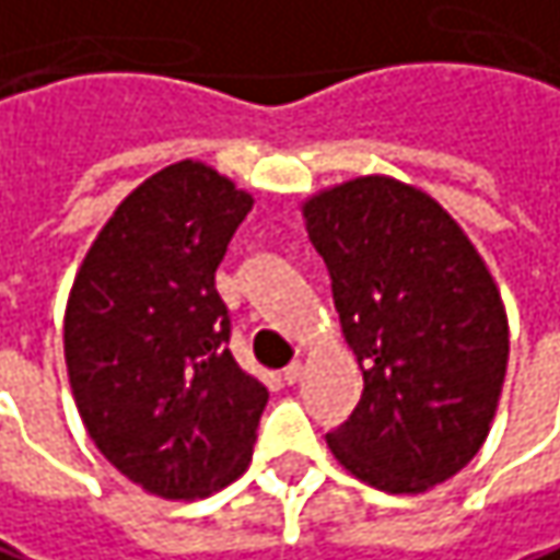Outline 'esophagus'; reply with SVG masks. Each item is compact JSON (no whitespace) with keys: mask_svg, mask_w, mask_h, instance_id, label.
Segmentation results:
<instances>
[{"mask_svg":"<svg viewBox=\"0 0 560 560\" xmlns=\"http://www.w3.org/2000/svg\"><path fill=\"white\" fill-rule=\"evenodd\" d=\"M301 375H304V365H301V362H291V365L281 372V382L294 384V382H301Z\"/></svg>","mask_w":560,"mask_h":560,"instance_id":"1","label":"esophagus"}]
</instances>
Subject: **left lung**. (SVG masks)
<instances>
[{
    "label": "left lung",
    "mask_w": 560,
    "mask_h": 560,
    "mask_svg": "<svg viewBox=\"0 0 560 560\" xmlns=\"http://www.w3.org/2000/svg\"><path fill=\"white\" fill-rule=\"evenodd\" d=\"M362 397L327 432L336 462L387 493H423L483 445L510 327L478 249L427 191L359 176L304 201Z\"/></svg>",
    "instance_id": "obj_1"
}]
</instances>
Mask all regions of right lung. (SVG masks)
I'll use <instances>...</instances> for the list:
<instances>
[{
	"instance_id": "right-lung-1",
	"label": "right lung",
	"mask_w": 560,
	"mask_h": 560,
	"mask_svg": "<svg viewBox=\"0 0 560 560\" xmlns=\"http://www.w3.org/2000/svg\"><path fill=\"white\" fill-rule=\"evenodd\" d=\"M253 195L182 160L118 205L79 266L63 352L98 452L147 493L208 497L236 481L269 390L246 375L214 288Z\"/></svg>"
}]
</instances>
